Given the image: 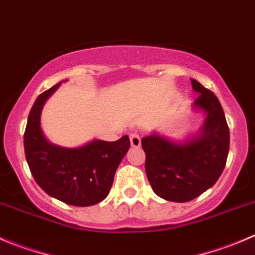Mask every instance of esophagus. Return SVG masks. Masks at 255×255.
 Segmentation results:
<instances>
[{
  "label": "esophagus",
  "instance_id": "34e87169",
  "mask_svg": "<svg viewBox=\"0 0 255 255\" xmlns=\"http://www.w3.org/2000/svg\"><path fill=\"white\" fill-rule=\"evenodd\" d=\"M129 139H130V144H132V147H139L140 145V137L138 133H130Z\"/></svg>",
  "mask_w": 255,
  "mask_h": 255
}]
</instances>
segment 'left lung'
<instances>
[{
  "instance_id": "obj_1",
  "label": "left lung",
  "mask_w": 255,
  "mask_h": 255,
  "mask_svg": "<svg viewBox=\"0 0 255 255\" xmlns=\"http://www.w3.org/2000/svg\"><path fill=\"white\" fill-rule=\"evenodd\" d=\"M194 102L207 113L201 135L185 144H175L157 134L142 138L145 173L153 192L160 198L184 203L213 187L221 177L229 152V128L221 102L198 81Z\"/></svg>"
}]
</instances>
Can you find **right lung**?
<instances>
[{
	"mask_svg": "<svg viewBox=\"0 0 255 255\" xmlns=\"http://www.w3.org/2000/svg\"><path fill=\"white\" fill-rule=\"evenodd\" d=\"M58 86L41 93L32 106L24 130V154L34 180L48 196L71 206H93L110 193L116 170L129 149V138L93 140L78 148L51 144L39 127V116Z\"/></svg>",
	"mask_w": 255,
	"mask_h": 255,
	"instance_id": "add662e5",
	"label": "right lung"
}]
</instances>
